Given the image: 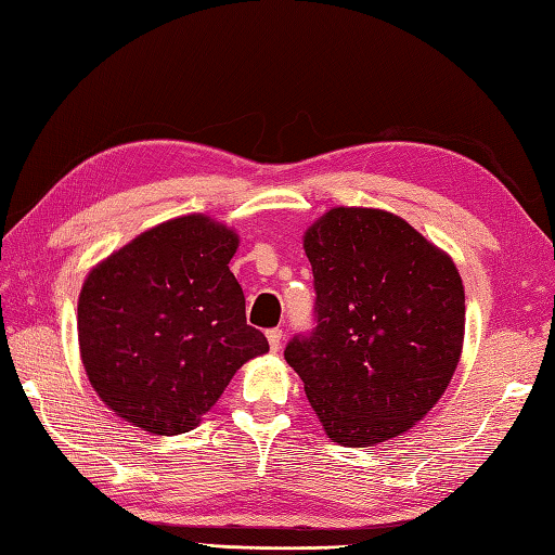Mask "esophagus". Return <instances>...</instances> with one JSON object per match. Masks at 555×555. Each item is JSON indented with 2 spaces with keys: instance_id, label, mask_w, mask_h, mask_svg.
<instances>
[{
  "instance_id": "esophagus-1",
  "label": "esophagus",
  "mask_w": 555,
  "mask_h": 555,
  "mask_svg": "<svg viewBox=\"0 0 555 555\" xmlns=\"http://www.w3.org/2000/svg\"><path fill=\"white\" fill-rule=\"evenodd\" d=\"M281 338H284V332H281V328H269V332H267V340H269L271 350H279Z\"/></svg>"
}]
</instances>
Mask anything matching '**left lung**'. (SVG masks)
<instances>
[{
	"label": "left lung",
	"mask_w": 555,
	"mask_h": 555,
	"mask_svg": "<svg viewBox=\"0 0 555 555\" xmlns=\"http://www.w3.org/2000/svg\"><path fill=\"white\" fill-rule=\"evenodd\" d=\"M314 326L284 358L326 436L364 448L408 431L451 384L465 291L453 259L382 209L336 207L305 233Z\"/></svg>",
	"instance_id": "left-lung-1"
}]
</instances>
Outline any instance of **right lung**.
Wrapping results in <instances>:
<instances>
[{"mask_svg":"<svg viewBox=\"0 0 555 555\" xmlns=\"http://www.w3.org/2000/svg\"><path fill=\"white\" fill-rule=\"evenodd\" d=\"M238 235L203 215L140 233L88 274L78 340L88 379L116 415L157 436L185 434L235 370L269 350L245 322L229 262Z\"/></svg>","mask_w":555,"mask_h":555,"instance_id":"obj_1","label":"right lung"}]
</instances>
